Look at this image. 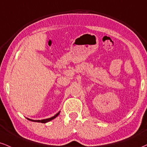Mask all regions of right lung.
<instances>
[{"label":"right lung","instance_id":"1","mask_svg":"<svg viewBox=\"0 0 147 147\" xmlns=\"http://www.w3.org/2000/svg\"><path fill=\"white\" fill-rule=\"evenodd\" d=\"M59 113H60V112H58L57 114H56V115H54V117H51V118H49V119H43V120H32V119H28V118H27V119H28V120H29V121H33V122H38V123H48V122H49V121H50L53 120L54 119H55V118L57 117V116L59 115Z\"/></svg>","mask_w":147,"mask_h":147}]
</instances>
